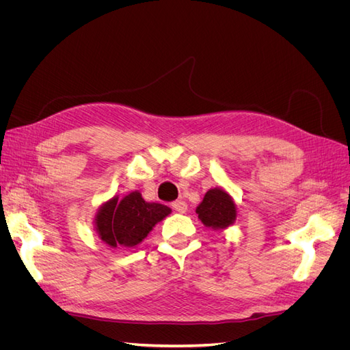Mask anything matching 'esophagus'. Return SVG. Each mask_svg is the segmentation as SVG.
Masks as SVG:
<instances>
[{"instance_id":"1","label":"esophagus","mask_w":350,"mask_h":350,"mask_svg":"<svg viewBox=\"0 0 350 350\" xmlns=\"http://www.w3.org/2000/svg\"><path fill=\"white\" fill-rule=\"evenodd\" d=\"M172 207H174V210L178 211V213H185L187 208H188V206H187V203H185L184 200H176V201H174Z\"/></svg>"}]
</instances>
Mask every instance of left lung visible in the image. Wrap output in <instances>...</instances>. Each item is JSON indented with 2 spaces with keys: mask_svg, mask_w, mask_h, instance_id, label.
Wrapping results in <instances>:
<instances>
[{
  "mask_svg": "<svg viewBox=\"0 0 350 350\" xmlns=\"http://www.w3.org/2000/svg\"><path fill=\"white\" fill-rule=\"evenodd\" d=\"M196 213L207 228L220 230L234 225L237 206L225 189L211 188L198 204Z\"/></svg>",
  "mask_w": 350,
  "mask_h": 350,
  "instance_id": "obj_1",
  "label": "left lung"
}]
</instances>
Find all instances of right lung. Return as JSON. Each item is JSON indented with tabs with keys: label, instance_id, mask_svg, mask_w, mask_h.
I'll return each instance as SVG.
<instances>
[{
	"label": "right lung",
	"instance_id": "obj_1",
	"mask_svg": "<svg viewBox=\"0 0 350 350\" xmlns=\"http://www.w3.org/2000/svg\"><path fill=\"white\" fill-rule=\"evenodd\" d=\"M169 213L171 208L167 206L147 203L139 191H133L122 200L113 197L102 204L94 217V228L109 247L133 248Z\"/></svg>",
	"mask_w": 350,
	"mask_h": 350
}]
</instances>
